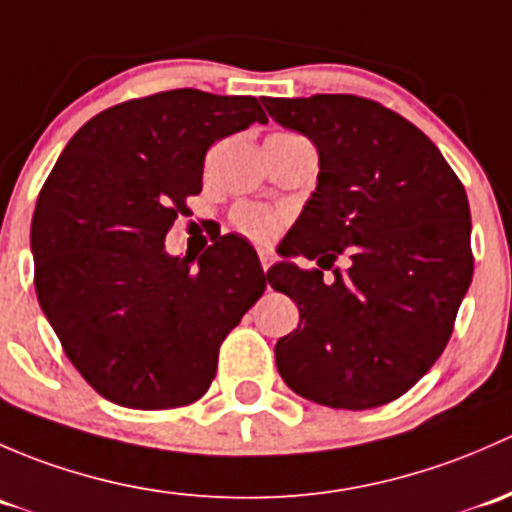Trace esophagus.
Instances as JSON below:
<instances>
[{"mask_svg":"<svg viewBox=\"0 0 512 512\" xmlns=\"http://www.w3.org/2000/svg\"><path fill=\"white\" fill-rule=\"evenodd\" d=\"M258 261H261L263 271H268V268H271V263H273V256L268 254V251H258Z\"/></svg>","mask_w":512,"mask_h":512,"instance_id":"1","label":"esophagus"}]
</instances>
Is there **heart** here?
Wrapping results in <instances>:
<instances>
[{
	"mask_svg": "<svg viewBox=\"0 0 512 512\" xmlns=\"http://www.w3.org/2000/svg\"><path fill=\"white\" fill-rule=\"evenodd\" d=\"M236 231L254 241H271L281 229V217L261 204H239L231 214Z\"/></svg>",
	"mask_w": 512,
	"mask_h": 512,
	"instance_id": "heart-1",
	"label": "heart"
}]
</instances>
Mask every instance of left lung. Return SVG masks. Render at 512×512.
<instances>
[{"label": "left lung", "mask_w": 512, "mask_h": 512, "mask_svg": "<svg viewBox=\"0 0 512 512\" xmlns=\"http://www.w3.org/2000/svg\"><path fill=\"white\" fill-rule=\"evenodd\" d=\"M313 140L318 189L268 283L291 295L298 330L276 342L283 382L333 409H374L431 370L471 286V209L449 162L414 123L350 93L263 98ZM340 255L348 268L335 267ZM333 270L330 282L322 271Z\"/></svg>", "instance_id": "1"}]
</instances>
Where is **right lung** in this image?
<instances>
[{
  "instance_id": "obj_1",
  "label": "right lung",
  "mask_w": 512,
  "mask_h": 512,
  "mask_svg": "<svg viewBox=\"0 0 512 512\" xmlns=\"http://www.w3.org/2000/svg\"><path fill=\"white\" fill-rule=\"evenodd\" d=\"M266 120L254 96L177 88L103 110L56 160L31 219L34 286L100 397L175 409L212 384L221 342L266 291V273L231 234L197 262L167 256L165 236L202 192L209 147Z\"/></svg>"
}]
</instances>
